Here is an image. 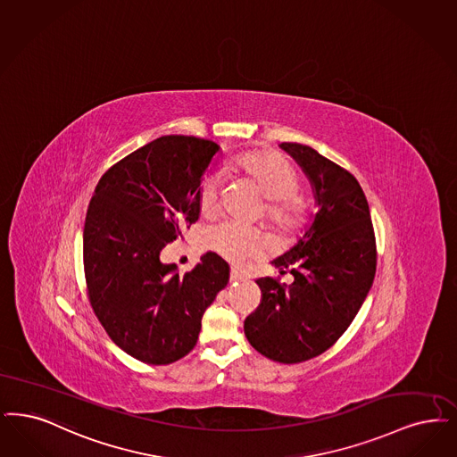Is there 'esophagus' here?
Listing matches in <instances>:
<instances>
[{
    "label": "esophagus",
    "mask_w": 457,
    "mask_h": 457,
    "mask_svg": "<svg viewBox=\"0 0 457 457\" xmlns=\"http://www.w3.org/2000/svg\"><path fill=\"white\" fill-rule=\"evenodd\" d=\"M243 278H245V275L241 274L237 269H231V275H229V280H231V282L237 284V282H241Z\"/></svg>",
    "instance_id": "1"
}]
</instances>
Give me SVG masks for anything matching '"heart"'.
I'll list each match as a JSON object with an SVG mask.
<instances>
[{
  "instance_id": "heart-1",
  "label": "heart",
  "mask_w": 457,
  "mask_h": 457,
  "mask_svg": "<svg viewBox=\"0 0 457 457\" xmlns=\"http://www.w3.org/2000/svg\"><path fill=\"white\" fill-rule=\"evenodd\" d=\"M235 168L255 185L267 199V218L278 228H293L299 218V204L294 199L297 192V177L293 168L277 154L250 153L233 160ZM220 175L211 173L201 183L199 205L202 214H212L220 205ZM207 245L218 250L229 262L239 263L256 255L263 248V237L256 231L241 228L233 222H220L207 229Z\"/></svg>"
}]
</instances>
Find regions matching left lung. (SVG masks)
Here are the masks:
<instances>
[{
    "instance_id": "1",
    "label": "left lung",
    "mask_w": 457,
    "mask_h": 457,
    "mask_svg": "<svg viewBox=\"0 0 457 457\" xmlns=\"http://www.w3.org/2000/svg\"><path fill=\"white\" fill-rule=\"evenodd\" d=\"M278 146L306 175L316 214L293 246L270 262L293 282L256 278L262 303L245 320V335L267 359L297 364L328 350L364 304L376 274V239L353 175L312 147Z\"/></svg>"
}]
</instances>
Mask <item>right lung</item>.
Listing matches in <instances>:
<instances>
[{"label":"right lung","mask_w":457,"mask_h":457,"mask_svg":"<svg viewBox=\"0 0 457 457\" xmlns=\"http://www.w3.org/2000/svg\"><path fill=\"white\" fill-rule=\"evenodd\" d=\"M220 146L162 136L113 164L93 194L83 263L93 311L130 357L166 365L195 347L202 316L229 282V265L207 252L185 274L160 252L199 220V190Z\"/></svg>","instance_id":"add662e5"}]
</instances>
